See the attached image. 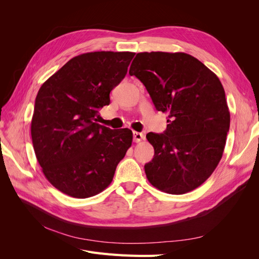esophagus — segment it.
<instances>
[{
	"mask_svg": "<svg viewBox=\"0 0 259 259\" xmlns=\"http://www.w3.org/2000/svg\"><path fill=\"white\" fill-rule=\"evenodd\" d=\"M133 137H134V142L135 143H140L142 140L145 139V135L143 133H138V132H134L133 133Z\"/></svg>",
	"mask_w": 259,
	"mask_h": 259,
	"instance_id": "obj_1",
	"label": "esophagus"
}]
</instances>
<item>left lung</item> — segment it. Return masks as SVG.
I'll use <instances>...</instances> for the list:
<instances>
[{
    "mask_svg": "<svg viewBox=\"0 0 259 259\" xmlns=\"http://www.w3.org/2000/svg\"><path fill=\"white\" fill-rule=\"evenodd\" d=\"M130 74L140 80L155 109L168 115L163 134L148 133L154 156L145 165L153 187L184 194L201 186L221 161L230 126L217 75L186 53H138Z\"/></svg>",
    "mask_w": 259,
    "mask_h": 259,
    "instance_id": "obj_1",
    "label": "left lung"
}]
</instances>
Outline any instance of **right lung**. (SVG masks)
<instances>
[{
	"label": "right lung",
	"instance_id": "1",
	"mask_svg": "<svg viewBox=\"0 0 259 259\" xmlns=\"http://www.w3.org/2000/svg\"><path fill=\"white\" fill-rule=\"evenodd\" d=\"M134 55H79L38 90L31 137L43 174L62 193L85 199L105 190L132 146L131 130H111L97 119L99 109L110 104V92L126 75Z\"/></svg>",
	"mask_w": 259,
	"mask_h": 259
}]
</instances>
